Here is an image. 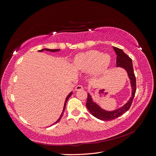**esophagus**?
<instances>
[{"label": "esophagus", "instance_id": "34e87169", "mask_svg": "<svg viewBox=\"0 0 156 156\" xmlns=\"http://www.w3.org/2000/svg\"><path fill=\"white\" fill-rule=\"evenodd\" d=\"M83 89V87L82 85H78L77 87L75 88V90H81Z\"/></svg>", "mask_w": 156, "mask_h": 156}]
</instances>
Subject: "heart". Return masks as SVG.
<instances>
[{"label": "heart", "instance_id": "1", "mask_svg": "<svg viewBox=\"0 0 156 156\" xmlns=\"http://www.w3.org/2000/svg\"><path fill=\"white\" fill-rule=\"evenodd\" d=\"M111 63V57L98 51L80 53L74 59L76 69L82 72L90 71L94 77H98L107 70Z\"/></svg>", "mask_w": 156, "mask_h": 156}]
</instances>
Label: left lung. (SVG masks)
Returning a JSON list of instances; mask_svg holds the SVG:
<instances>
[{"mask_svg":"<svg viewBox=\"0 0 156 156\" xmlns=\"http://www.w3.org/2000/svg\"><path fill=\"white\" fill-rule=\"evenodd\" d=\"M113 49L117 54V67L123 68L127 72L132 89L131 97L129 99L127 103L125 104L122 107L114 111H108L99 107L95 102L93 101L91 95L88 93L87 105H86L88 110L94 117L102 121L113 120L127 112L131 107L132 101L135 97V92H136V78H135L134 74L132 59L122 49L116 47H113Z\"/></svg>","mask_w":156,"mask_h":156,"instance_id":"1","label":"left lung"}]
</instances>
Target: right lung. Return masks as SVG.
Listing matches in <instances>:
<instances>
[{"instance_id":"add662e5","label":"right lung","mask_w":156,"mask_h":156,"mask_svg":"<svg viewBox=\"0 0 156 156\" xmlns=\"http://www.w3.org/2000/svg\"><path fill=\"white\" fill-rule=\"evenodd\" d=\"M59 50H60V49H47V48H45V49H41V50H39V51H40V52H41V51H51V52H55V51H59ZM72 94V92H71L70 93H69L68 96H67V97H66V101H65V102H64V108H63V111H62V114H61V115H60V117H59V119H58L57 121H56L54 124H55V123H57V122H58V121H60V119H61V118H62V117L63 116V114H64V110H65V108H66V102H67V101H68V100L69 99V98L71 97V95ZM53 124V125H54Z\"/></svg>"}]
</instances>
